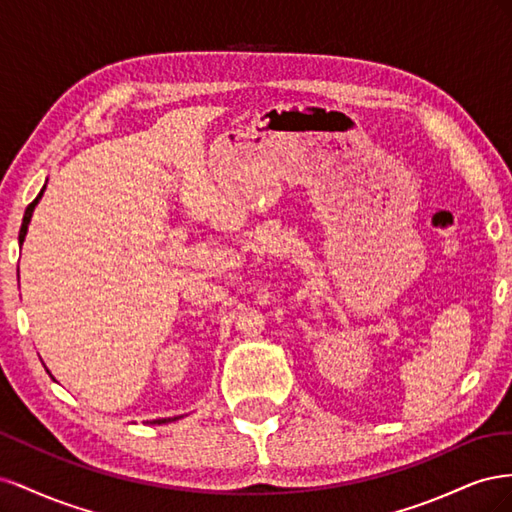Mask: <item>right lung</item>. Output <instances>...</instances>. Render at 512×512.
Returning a JSON list of instances; mask_svg holds the SVG:
<instances>
[{
  "label": "right lung",
  "instance_id": "obj_1",
  "mask_svg": "<svg viewBox=\"0 0 512 512\" xmlns=\"http://www.w3.org/2000/svg\"><path fill=\"white\" fill-rule=\"evenodd\" d=\"M42 192H44V188L40 190V194L36 196V200L34 203H29L27 205V209H25V215H23V224H21V230H19V243L23 245V241H25V235H27V224H29V220H32V213H34V207L38 205V200H40V196H42ZM177 418V416H175ZM175 418H160V421H153V423H168V421H175Z\"/></svg>",
  "mask_w": 512,
  "mask_h": 512
}]
</instances>
